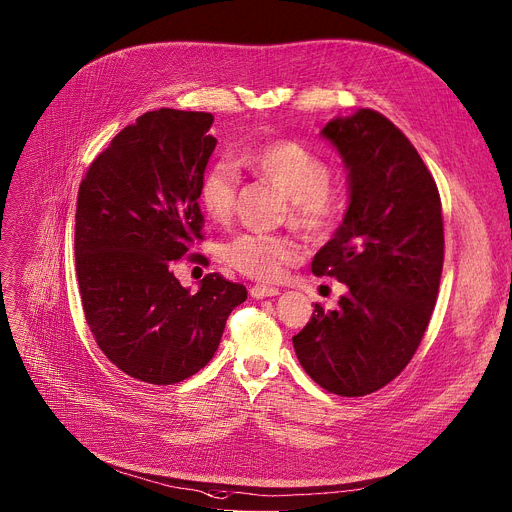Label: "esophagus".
<instances>
[{
  "label": "esophagus",
  "mask_w": 512,
  "mask_h": 512,
  "mask_svg": "<svg viewBox=\"0 0 512 512\" xmlns=\"http://www.w3.org/2000/svg\"><path fill=\"white\" fill-rule=\"evenodd\" d=\"M249 294H251V298H257V300H261V298H271V296H278L280 294V290L278 288H269V286H253L251 290H249Z\"/></svg>",
  "instance_id": "34e87169"
}]
</instances>
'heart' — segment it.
<instances>
[{
  "label": "heart",
  "mask_w": 512,
  "mask_h": 512,
  "mask_svg": "<svg viewBox=\"0 0 512 512\" xmlns=\"http://www.w3.org/2000/svg\"><path fill=\"white\" fill-rule=\"evenodd\" d=\"M241 164L288 197L286 218L294 228L311 238L335 228L344 199L329 185L331 166L319 152L294 140H276L245 150ZM236 193V166L218 160L201 179V208L214 222H226L234 212ZM296 257L298 249L286 236L241 234L224 247V259L230 267L261 282L278 280Z\"/></svg>",
  "instance_id": "1"
}]
</instances>
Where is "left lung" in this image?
I'll use <instances>...</instances> for the list:
<instances>
[{"mask_svg":"<svg viewBox=\"0 0 512 512\" xmlns=\"http://www.w3.org/2000/svg\"><path fill=\"white\" fill-rule=\"evenodd\" d=\"M321 135L344 160L350 203L311 269L348 292L333 311L315 304L292 344L317 385L362 397L397 377L428 327L445 259L440 195L412 142L381 113L335 117Z\"/></svg>","mask_w":512,"mask_h":512,"instance_id":"1","label":"left lung"}]
</instances>
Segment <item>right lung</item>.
Instances as JSON below:
<instances>
[{
  "instance_id": "1",
  "label": "right lung",
  "mask_w": 512,
  "mask_h": 512,
  "mask_svg": "<svg viewBox=\"0 0 512 512\" xmlns=\"http://www.w3.org/2000/svg\"><path fill=\"white\" fill-rule=\"evenodd\" d=\"M212 113L158 109L119 131L78 191L76 271L98 348L129 377L173 385L206 366L247 288L208 274L193 294L175 261L201 241L199 185Z\"/></svg>"
}]
</instances>
